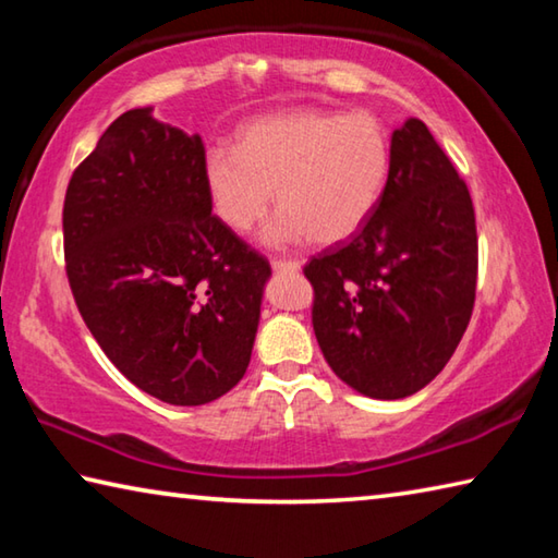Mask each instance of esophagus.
Masks as SVG:
<instances>
[{"instance_id":"1","label":"esophagus","mask_w":558,"mask_h":558,"mask_svg":"<svg viewBox=\"0 0 558 558\" xmlns=\"http://www.w3.org/2000/svg\"><path fill=\"white\" fill-rule=\"evenodd\" d=\"M270 268L276 270V272H298L302 266L298 260H278V258H272L270 260Z\"/></svg>"}]
</instances>
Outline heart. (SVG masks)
<instances>
[{"label":"heart","mask_w":558,"mask_h":558,"mask_svg":"<svg viewBox=\"0 0 558 558\" xmlns=\"http://www.w3.org/2000/svg\"><path fill=\"white\" fill-rule=\"evenodd\" d=\"M389 172V132L369 112H272L243 125L235 149L204 157L214 211L235 233L270 211L276 192L280 214L260 233L268 248L352 239L379 206Z\"/></svg>","instance_id":"obj_1"}]
</instances>
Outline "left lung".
I'll list each match as a JSON object with an SVG mask.
<instances>
[{"mask_svg":"<svg viewBox=\"0 0 558 558\" xmlns=\"http://www.w3.org/2000/svg\"><path fill=\"white\" fill-rule=\"evenodd\" d=\"M332 372L369 399L430 384L465 335L477 282L470 192L418 118L391 135L384 196L347 243L305 266Z\"/></svg>","mask_w":558,"mask_h":558,"instance_id":"8db88e82","label":"left lung"}]
</instances>
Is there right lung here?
<instances>
[{"instance_id":"add662e5","label":"right lung","mask_w":558,"mask_h":558,"mask_svg":"<svg viewBox=\"0 0 558 558\" xmlns=\"http://www.w3.org/2000/svg\"><path fill=\"white\" fill-rule=\"evenodd\" d=\"M63 251L83 323L137 389L202 405L243 379L270 263L211 214L199 135L122 112L65 189Z\"/></svg>"}]
</instances>
